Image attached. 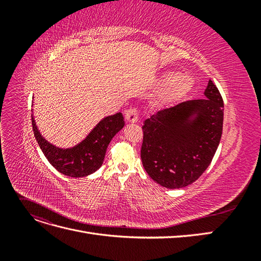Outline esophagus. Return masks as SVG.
Wrapping results in <instances>:
<instances>
[{
	"label": "esophagus",
	"mask_w": 261,
	"mask_h": 261,
	"mask_svg": "<svg viewBox=\"0 0 261 261\" xmlns=\"http://www.w3.org/2000/svg\"><path fill=\"white\" fill-rule=\"evenodd\" d=\"M126 121H127L128 123H136L138 122V112L136 109L134 108H130L128 109L127 111H126Z\"/></svg>",
	"instance_id": "1"
}]
</instances>
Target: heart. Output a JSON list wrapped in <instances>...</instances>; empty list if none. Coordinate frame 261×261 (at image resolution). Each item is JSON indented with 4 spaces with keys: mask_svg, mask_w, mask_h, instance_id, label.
Returning <instances> with one entry per match:
<instances>
[{
    "mask_svg": "<svg viewBox=\"0 0 261 261\" xmlns=\"http://www.w3.org/2000/svg\"><path fill=\"white\" fill-rule=\"evenodd\" d=\"M158 85L164 88L159 97V103L169 105L185 96L193 87L194 81L191 76L167 72L159 77Z\"/></svg>",
    "mask_w": 261,
    "mask_h": 261,
    "instance_id": "b5f03b06",
    "label": "heart"
}]
</instances>
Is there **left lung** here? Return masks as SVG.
I'll return each mask as SVG.
<instances>
[{
	"instance_id": "1",
	"label": "left lung",
	"mask_w": 261,
	"mask_h": 261,
	"mask_svg": "<svg viewBox=\"0 0 261 261\" xmlns=\"http://www.w3.org/2000/svg\"><path fill=\"white\" fill-rule=\"evenodd\" d=\"M204 99L189 100L152 114L144 122L140 156L158 184L191 185L207 170L222 136L223 99L209 81Z\"/></svg>"
}]
</instances>
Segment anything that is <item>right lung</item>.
Returning <instances> with one entry per match:
<instances>
[{
    "instance_id": "1",
    "label": "right lung",
    "mask_w": 261,
    "mask_h": 261,
    "mask_svg": "<svg viewBox=\"0 0 261 261\" xmlns=\"http://www.w3.org/2000/svg\"><path fill=\"white\" fill-rule=\"evenodd\" d=\"M33 129L38 145L45 158L62 174L70 177H84L96 172L103 163L110 141L124 127L121 112L107 116L94 126L80 144L70 148H60L49 143L39 132L34 115Z\"/></svg>"
}]
</instances>
